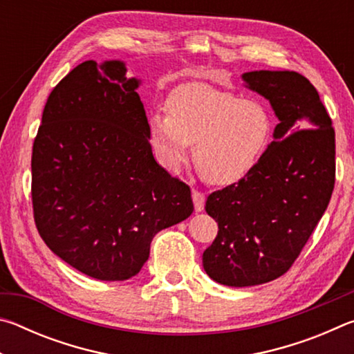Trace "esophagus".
<instances>
[{"label":"esophagus","instance_id":"1","mask_svg":"<svg viewBox=\"0 0 354 354\" xmlns=\"http://www.w3.org/2000/svg\"><path fill=\"white\" fill-rule=\"evenodd\" d=\"M192 200H194V205H195V211L196 212H201L203 209H205V201H206V196L203 192L196 190V189H192Z\"/></svg>","mask_w":354,"mask_h":354}]
</instances>
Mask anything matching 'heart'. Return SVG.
I'll list each match as a JSON object with an SVG mask.
<instances>
[{
	"label": "heart",
	"instance_id": "heart-1",
	"mask_svg": "<svg viewBox=\"0 0 354 354\" xmlns=\"http://www.w3.org/2000/svg\"><path fill=\"white\" fill-rule=\"evenodd\" d=\"M167 112L149 117V139L167 170L176 171L195 145L206 181L227 185L254 169L273 134V117L259 100H243L206 84H187L167 100Z\"/></svg>",
	"mask_w": 354,
	"mask_h": 354
}]
</instances>
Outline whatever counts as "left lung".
Wrapping results in <instances>:
<instances>
[{"label": "left lung", "mask_w": 354, "mask_h": 354, "mask_svg": "<svg viewBox=\"0 0 354 354\" xmlns=\"http://www.w3.org/2000/svg\"><path fill=\"white\" fill-rule=\"evenodd\" d=\"M242 80L270 101L279 123L247 176L207 196L218 223L203 253L217 283L248 287L284 274L301 253L331 200L335 181L334 128L319 92L297 71H248Z\"/></svg>", "instance_id": "obj_1"}]
</instances>
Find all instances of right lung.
I'll return each instance as SVG.
<instances>
[{
  "instance_id": "right-lung-1",
  "label": "right lung",
  "mask_w": 354,
  "mask_h": 354,
  "mask_svg": "<svg viewBox=\"0 0 354 354\" xmlns=\"http://www.w3.org/2000/svg\"><path fill=\"white\" fill-rule=\"evenodd\" d=\"M122 61L77 65L53 88L32 147V209L53 253L87 277L124 281L160 230L194 212L190 187L156 162Z\"/></svg>"
}]
</instances>
